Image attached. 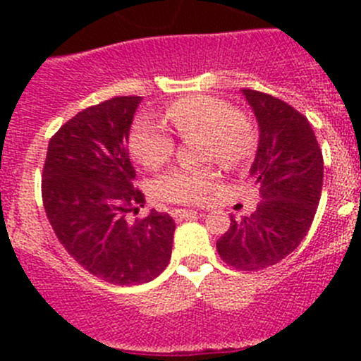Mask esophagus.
Listing matches in <instances>:
<instances>
[{
    "instance_id": "obj_1",
    "label": "esophagus",
    "mask_w": 361,
    "mask_h": 361,
    "mask_svg": "<svg viewBox=\"0 0 361 361\" xmlns=\"http://www.w3.org/2000/svg\"><path fill=\"white\" fill-rule=\"evenodd\" d=\"M173 218L176 220H187V218H194L201 214V211H194V209H173Z\"/></svg>"
}]
</instances>
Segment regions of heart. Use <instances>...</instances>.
I'll list each match as a JSON object with an SVG mask.
<instances>
[{
	"label": "heart",
	"mask_w": 361,
	"mask_h": 361,
	"mask_svg": "<svg viewBox=\"0 0 361 361\" xmlns=\"http://www.w3.org/2000/svg\"><path fill=\"white\" fill-rule=\"evenodd\" d=\"M166 120L181 136L201 133L202 159H216L221 166L234 167L251 155L255 129L245 113L213 96H188L174 101L166 110ZM129 147L140 164L148 169L167 162L174 150L169 130L150 115L137 116L133 123ZM218 173L213 167H176L155 181V194L162 201L194 204L207 197Z\"/></svg>",
	"instance_id": "b5f03b06"
}]
</instances>
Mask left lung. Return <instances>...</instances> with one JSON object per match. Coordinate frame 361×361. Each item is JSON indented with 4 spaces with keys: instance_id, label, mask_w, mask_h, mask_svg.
<instances>
[{
    "instance_id": "obj_1",
    "label": "left lung",
    "mask_w": 361,
    "mask_h": 361,
    "mask_svg": "<svg viewBox=\"0 0 361 361\" xmlns=\"http://www.w3.org/2000/svg\"><path fill=\"white\" fill-rule=\"evenodd\" d=\"M243 94L260 130L250 174L262 201L250 216H231L216 250L239 271H260L288 257L307 234L322 197L323 155L302 113L258 90Z\"/></svg>"
}]
</instances>
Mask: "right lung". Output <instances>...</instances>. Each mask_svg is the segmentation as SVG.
Listing matches in <instances>:
<instances>
[{"mask_svg": "<svg viewBox=\"0 0 361 361\" xmlns=\"http://www.w3.org/2000/svg\"><path fill=\"white\" fill-rule=\"evenodd\" d=\"M140 103V96H118L76 113L52 136L43 166V206L57 239L111 285L157 278L171 260L176 228L155 209L133 225L126 220L145 204L127 150Z\"/></svg>", "mask_w": 361, "mask_h": 361, "instance_id": "add662e5", "label": "right lung"}]
</instances>
